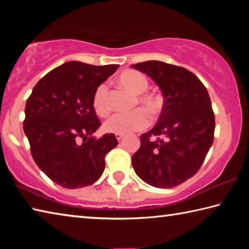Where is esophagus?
<instances>
[{
  "mask_svg": "<svg viewBox=\"0 0 249 249\" xmlns=\"http://www.w3.org/2000/svg\"><path fill=\"white\" fill-rule=\"evenodd\" d=\"M115 136H116V138H117V141H121V140H123V137L125 136V134L117 133V134H115Z\"/></svg>",
  "mask_w": 249,
  "mask_h": 249,
  "instance_id": "34e87169",
  "label": "esophagus"
}]
</instances>
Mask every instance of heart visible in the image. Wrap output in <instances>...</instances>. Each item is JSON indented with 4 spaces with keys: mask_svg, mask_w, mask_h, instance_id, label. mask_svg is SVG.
<instances>
[{
    "mask_svg": "<svg viewBox=\"0 0 249 249\" xmlns=\"http://www.w3.org/2000/svg\"><path fill=\"white\" fill-rule=\"evenodd\" d=\"M117 83L135 95L133 107L141 105L142 108H137L127 114H116L104 124V129L108 133L128 134L146 128L150 123V116L156 117L161 112L163 100L161 95L156 92L146 91L149 82L146 75L137 70H126L117 78ZM92 105L96 114L107 117L111 112L108 101V89L107 84H100L96 88L92 98ZM149 112L147 113L145 111Z\"/></svg>",
    "mask_w": 249,
    "mask_h": 249,
    "instance_id": "1",
    "label": "heart"
}]
</instances>
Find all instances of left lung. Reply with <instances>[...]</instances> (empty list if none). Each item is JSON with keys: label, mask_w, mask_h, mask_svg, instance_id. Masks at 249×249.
<instances>
[{"label": "left lung", "mask_w": 249, "mask_h": 249, "mask_svg": "<svg viewBox=\"0 0 249 249\" xmlns=\"http://www.w3.org/2000/svg\"><path fill=\"white\" fill-rule=\"evenodd\" d=\"M158 84L162 111L142 134L132 158L134 170L156 188H174L199 171L213 144L215 117L204 84L183 67L150 60L132 65Z\"/></svg>", "instance_id": "left-lung-1"}]
</instances>
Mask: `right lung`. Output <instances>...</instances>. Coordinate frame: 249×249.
Segmentation results:
<instances>
[{"mask_svg":"<svg viewBox=\"0 0 249 249\" xmlns=\"http://www.w3.org/2000/svg\"><path fill=\"white\" fill-rule=\"evenodd\" d=\"M117 68L66 62L41 78L27 99L24 132L33 159L61 187L94 183L104 171L105 156L119 144L114 134L92 136L101 126L92 105L94 91Z\"/></svg>","mask_w":249,"mask_h":249,"instance_id":"add662e5","label":"right lung"}]
</instances>
